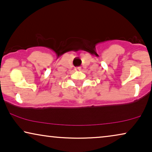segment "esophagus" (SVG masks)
<instances>
[{"instance_id": "34e87169", "label": "esophagus", "mask_w": 152, "mask_h": 152, "mask_svg": "<svg viewBox=\"0 0 152 152\" xmlns=\"http://www.w3.org/2000/svg\"><path fill=\"white\" fill-rule=\"evenodd\" d=\"M75 70H81V68H80V67H77V68H75Z\"/></svg>"}]
</instances>
